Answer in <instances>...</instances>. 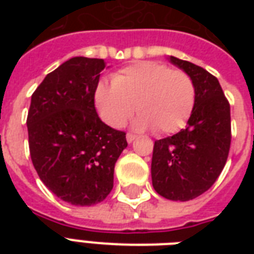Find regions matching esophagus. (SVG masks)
<instances>
[{"mask_svg": "<svg viewBox=\"0 0 254 254\" xmlns=\"http://www.w3.org/2000/svg\"><path fill=\"white\" fill-rule=\"evenodd\" d=\"M134 139H135V135L134 134H131V133H127V143H131V142H133V141H134Z\"/></svg>", "mask_w": 254, "mask_h": 254, "instance_id": "obj_1", "label": "esophagus"}]
</instances>
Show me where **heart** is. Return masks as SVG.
Masks as SVG:
<instances>
[{
    "label": "heart",
    "instance_id": "heart-1",
    "mask_svg": "<svg viewBox=\"0 0 254 254\" xmlns=\"http://www.w3.org/2000/svg\"><path fill=\"white\" fill-rule=\"evenodd\" d=\"M195 87L191 77L158 62H139L113 75L112 83L100 81L95 105L109 127H120L134 112L137 129L154 127L157 133H174L191 115Z\"/></svg>",
    "mask_w": 254,
    "mask_h": 254
}]
</instances>
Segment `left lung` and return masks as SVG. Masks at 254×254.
Instances as JSON below:
<instances>
[{"label": "left lung", "instance_id": "obj_1", "mask_svg": "<svg viewBox=\"0 0 254 254\" xmlns=\"http://www.w3.org/2000/svg\"><path fill=\"white\" fill-rule=\"evenodd\" d=\"M195 87V103L187 127L154 142L153 187L169 200L187 201L204 193L216 182L231 146V107L216 77L208 71L170 57Z\"/></svg>", "mask_w": 254, "mask_h": 254}]
</instances>
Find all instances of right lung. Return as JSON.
Segmentation results:
<instances>
[{"label": "right lung", "instance_id": "right-lung-1", "mask_svg": "<svg viewBox=\"0 0 254 254\" xmlns=\"http://www.w3.org/2000/svg\"><path fill=\"white\" fill-rule=\"evenodd\" d=\"M104 68V59L71 58L31 96L26 124L33 165L46 187L72 205L97 204L109 195L115 165L127 146L125 133L96 112Z\"/></svg>", "mask_w": 254, "mask_h": 254}]
</instances>
